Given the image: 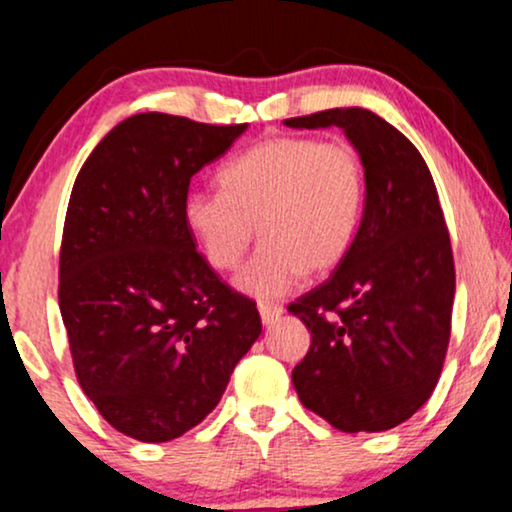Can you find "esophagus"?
<instances>
[{"label": "esophagus", "instance_id": "esophagus-1", "mask_svg": "<svg viewBox=\"0 0 512 512\" xmlns=\"http://www.w3.org/2000/svg\"><path fill=\"white\" fill-rule=\"evenodd\" d=\"M258 313H261V323L263 327H273L275 323H280L282 318V306H273V304H258Z\"/></svg>", "mask_w": 512, "mask_h": 512}]
</instances>
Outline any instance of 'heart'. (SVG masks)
<instances>
[{
	"instance_id": "obj_1",
	"label": "heart",
	"mask_w": 512,
	"mask_h": 512,
	"mask_svg": "<svg viewBox=\"0 0 512 512\" xmlns=\"http://www.w3.org/2000/svg\"><path fill=\"white\" fill-rule=\"evenodd\" d=\"M218 182L223 192H189L182 218L216 270H235L258 230L261 249L237 275L256 299L339 266L361 225L363 163L346 140L268 137L225 163Z\"/></svg>"
}]
</instances>
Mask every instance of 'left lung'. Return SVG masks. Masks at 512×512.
<instances>
[{
  "mask_svg": "<svg viewBox=\"0 0 512 512\" xmlns=\"http://www.w3.org/2000/svg\"><path fill=\"white\" fill-rule=\"evenodd\" d=\"M342 128L363 163V218L330 280L289 306L313 342L292 370L301 403L342 432H384L432 396L451 334L456 270L420 151L368 109L289 118Z\"/></svg>",
  "mask_w": 512,
  "mask_h": 512,
  "instance_id": "obj_1",
  "label": "left lung"
}]
</instances>
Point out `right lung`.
Listing matches in <instances>:
<instances>
[{
    "instance_id": "1",
    "label": "right lung",
    "mask_w": 512,
    "mask_h": 512,
    "mask_svg": "<svg viewBox=\"0 0 512 512\" xmlns=\"http://www.w3.org/2000/svg\"><path fill=\"white\" fill-rule=\"evenodd\" d=\"M246 128L137 113L75 178L61 318L82 391L137 441L161 444L197 427L261 334L256 306L218 280L182 218L192 175Z\"/></svg>"
}]
</instances>
